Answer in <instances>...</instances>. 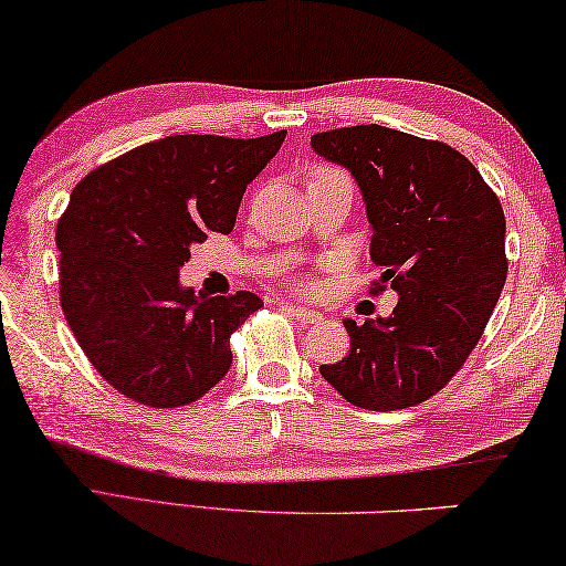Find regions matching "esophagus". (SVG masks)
<instances>
[{
  "instance_id": "esophagus-1",
  "label": "esophagus",
  "mask_w": 566,
  "mask_h": 566,
  "mask_svg": "<svg viewBox=\"0 0 566 566\" xmlns=\"http://www.w3.org/2000/svg\"><path fill=\"white\" fill-rule=\"evenodd\" d=\"M282 310L290 312V315L294 319H300L302 325H312V323H317V319H319V312L307 310V307H300V305H292V302H282Z\"/></svg>"
}]
</instances>
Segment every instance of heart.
I'll use <instances>...</instances> for the list:
<instances>
[{
  "label": "heart",
  "mask_w": 566,
  "mask_h": 566,
  "mask_svg": "<svg viewBox=\"0 0 566 566\" xmlns=\"http://www.w3.org/2000/svg\"><path fill=\"white\" fill-rule=\"evenodd\" d=\"M333 172H337V170H331V167H319V170L312 172V177H323V175H333ZM312 177H310V180H312Z\"/></svg>",
  "instance_id": "heart-1"
}]
</instances>
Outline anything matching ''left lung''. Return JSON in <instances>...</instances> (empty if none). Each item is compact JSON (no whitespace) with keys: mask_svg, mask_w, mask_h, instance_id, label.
Instances as JSON below:
<instances>
[{"mask_svg":"<svg viewBox=\"0 0 566 566\" xmlns=\"http://www.w3.org/2000/svg\"><path fill=\"white\" fill-rule=\"evenodd\" d=\"M364 192L370 259L399 294L389 317L345 319L348 356L319 374L353 407L394 411L427 401L483 335L509 272L501 200L444 142L360 124L312 134Z\"/></svg>","mask_w":566,"mask_h":566,"instance_id":"left-lung-1","label":"left lung"}]
</instances>
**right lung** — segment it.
<instances>
[{"mask_svg":"<svg viewBox=\"0 0 566 566\" xmlns=\"http://www.w3.org/2000/svg\"><path fill=\"white\" fill-rule=\"evenodd\" d=\"M284 137L175 134L75 185L55 231L61 307L91 366L126 399L185 407L229 374L231 335L264 302L206 297L177 274L192 243L231 233L247 185Z\"/></svg>","mask_w":566,"mask_h":566,"instance_id":"obj_1","label":"right lung"}]
</instances>
